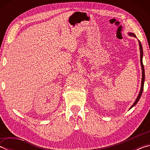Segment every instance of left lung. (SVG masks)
Masks as SVG:
<instances>
[{
	"label": "left lung",
	"mask_w": 150,
	"mask_h": 150,
	"mask_svg": "<svg viewBox=\"0 0 150 150\" xmlns=\"http://www.w3.org/2000/svg\"><path fill=\"white\" fill-rule=\"evenodd\" d=\"M129 35H130V36H133V37H136V35L133 34V33H129ZM138 42H139V52H140V63H141V66H142V83H141V88H140V91H139V95L138 96V97L136 98V99L135 100V102L134 103V104L132 105L131 107L130 108V109H131L133 107V106H135L138 102L139 100V98H140L141 96H142V92H143V89H144V81H145V71H144V65H143V62H142V58H143V48H142V45L140 41H139L138 40Z\"/></svg>",
	"instance_id": "8db88e82"
}]
</instances>
